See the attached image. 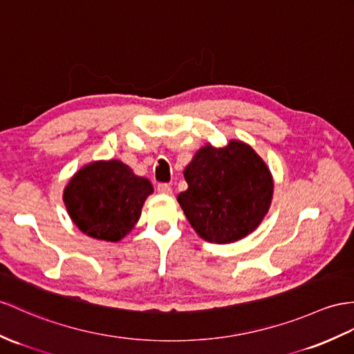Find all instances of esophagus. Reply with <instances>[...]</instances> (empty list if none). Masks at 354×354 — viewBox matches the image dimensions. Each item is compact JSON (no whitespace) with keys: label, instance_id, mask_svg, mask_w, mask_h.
<instances>
[{"label":"esophagus","instance_id":"1","mask_svg":"<svg viewBox=\"0 0 354 354\" xmlns=\"http://www.w3.org/2000/svg\"><path fill=\"white\" fill-rule=\"evenodd\" d=\"M158 192H159V194H167V195H169V194L172 192V189H171V186H169L168 183H159V185H158Z\"/></svg>","mask_w":354,"mask_h":354}]
</instances>
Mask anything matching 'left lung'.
Wrapping results in <instances>:
<instances>
[{
  "mask_svg": "<svg viewBox=\"0 0 354 354\" xmlns=\"http://www.w3.org/2000/svg\"><path fill=\"white\" fill-rule=\"evenodd\" d=\"M177 196L192 228L207 242L231 243L252 232L272 203L273 180L258 154L240 141L205 145L185 169Z\"/></svg>",
  "mask_w": 354,
  "mask_h": 354,
  "instance_id": "obj_1",
  "label": "left lung"
}]
</instances>
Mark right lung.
<instances>
[{
	"label": "right lung",
	"instance_id": "add662e5",
	"mask_svg": "<svg viewBox=\"0 0 354 354\" xmlns=\"http://www.w3.org/2000/svg\"><path fill=\"white\" fill-rule=\"evenodd\" d=\"M153 186L120 160H99L84 167L64 189V204L75 225L85 234L118 242L141 216Z\"/></svg>",
	"mask_w": 354,
	"mask_h": 354
}]
</instances>
